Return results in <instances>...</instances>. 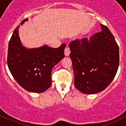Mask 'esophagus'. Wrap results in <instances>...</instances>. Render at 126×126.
I'll return each instance as SVG.
<instances>
[{"label":"esophagus","instance_id":"1","mask_svg":"<svg viewBox=\"0 0 126 126\" xmlns=\"http://www.w3.org/2000/svg\"><path fill=\"white\" fill-rule=\"evenodd\" d=\"M70 52H71V50H70V48L68 46H67L65 48V50H64V54H65V56H69L70 54Z\"/></svg>","mask_w":126,"mask_h":126}]
</instances>
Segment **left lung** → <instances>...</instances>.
Instances as JSON below:
<instances>
[{
  "label": "left lung",
  "instance_id": "1",
  "mask_svg": "<svg viewBox=\"0 0 126 126\" xmlns=\"http://www.w3.org/2000/svg\"><path fill=\"white\" fill-rule=\"evenodd\" d=\"M90 39H76L69 43L74 85L91 94L100 92L110 84L119 64V46L106 26Z\"/></svg>",
  "mask_w": 126,
  "mask_h": 126
}]
</instances>
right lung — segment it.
I'll return each mask as SVG.
<instances>
[{
  "label": "right lung",
  "mask_w": 126,
  "mask_h": 126,
  "mask_svg": "<svg viewBox=\"0 0 126 126\" xmlns=\"http://www.w3.org/2000/svg\"><path fill=\"white\" fill-rule=\"evenodd\" d=\"M28 21L25 19L23 25ZM17 26L9 43L7 65L11 74L24 90L34 93L46 91L52 84L53 67L64 57L63 43L59 47H49L47 45L38 48H28L22 45Z\"/></svg>",
  "instance_id": "right-lung-1"
}]
</instances>
